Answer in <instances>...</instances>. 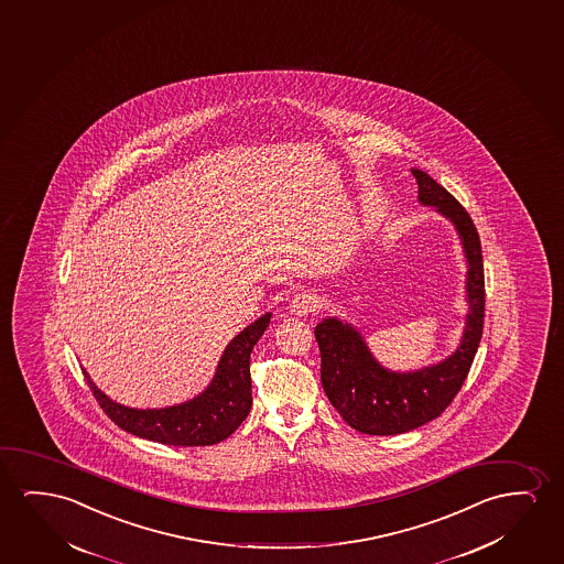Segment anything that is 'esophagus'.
<instances>
[{"label": "esophagus", "mask_w": 564, "mask_h": 564, "mask_svg": "<svg viewBox=\"0 0 564 564\" xmlns=\"http://www.w3.org/2000/svg\"><path fill=\"white\" fill-rule=\"evenodd\" d=\"M318 295L313 294V292H302V294H295L294 300L290 303V307H292V313L294 315H307V313H313V311L318 310Z\"/></svg>", "instance_id": "1"}]
</instances>
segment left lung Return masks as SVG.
Here are the masks:
<instances>
[{
    "instance_id": "obj_1",
    "label": "left lung",
    "mask_w": 564,
    "mask_h": 564,
    "mask_svg": "<svg viewBox=\"0 0 564 564\" xmlns=\"http://www.w3.org/2000/svg\"><path fill=\"white\" fill-rule=\"evenodd\" d=\"M412 174L421 203L451 218L460 234L469 267L468 323L453 356L413 373H392L379 366L359 333L338 318H325L315 326L326 397L349 427L367 435L405 433L445 412L468 377L484 334V257L474 220L431 175L421 170Z\"/></svg>"
}]
</instances>
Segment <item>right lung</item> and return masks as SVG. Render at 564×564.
Returning a JSON list of instances; mask_svg holds the SVG:
<instances>
[{"instance_id":"right-lung-1","label":"right lung","mask_w":564,"mask_h":564,"mask_svg":"<svg viewBox=\"0 0 564 564\" xmlns=\"http://www.w3.org/2000/svg\"><path fill=\"white\" fill-rule=\"evenodd\" d=\"M270 313L247 326L224 349L215 379L203 394L185 404L162 410H135L116 404L96 389L87 371L88 389L96 402L118 427L131 435L172 446H208L220 443L236 431L251 410V371L249 357L253 346L267 330Z\"/></svg>"}]
</instances>
